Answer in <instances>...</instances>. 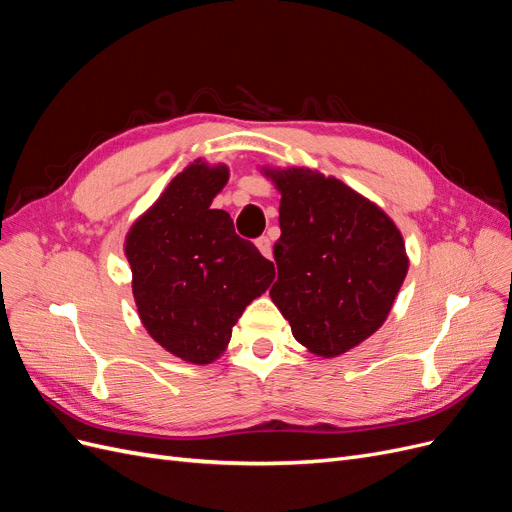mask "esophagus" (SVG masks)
Listing matches in <instances>:
<instances>
[{"mask_svg":"<svg viewBox=\"0 0 512 512\" xmlns=\"http://www.w3.org/2000/svg\"><path fill=\"white\" fill-rule=\"evenodd\" d=\"M256 247L260 250V254L265 258L273 256V245H271V237H260L256 239Z\"/></svg>","mask_w":512,"mask_h":512,"instance_id":"esophagus-1","label":"esophagus"}]
</instances>
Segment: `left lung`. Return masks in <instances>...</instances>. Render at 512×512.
<instances>
[{
    "mask_svg": "<svg viewBox=\"0 0 512 512\" xmlns=\"http://www.w3.org/2000/svg\"><path fill=\"white\" fill-rule=\"evenodd\" d=\"M260 173L282 194L273 303L312 354L331 359L356 348L389 318L406 280L410 260L397 224L320 170L262 166Z\"/></svg>",
    "mask_w": 512,
    "mask_h": 512,
    "instance_id": "obj_1",
    "label": "left lung"
}]
</instances>
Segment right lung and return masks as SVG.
<instances>
[{
    "mask_svg": "<svg viewBox=\"0 0 512 512\" xmlns=\"http://www.w3.org/2000/svg\"><path fill=\"white\" fill-rule=\"evenodd\" d=\"M226 164L194 160L130 226L123 252L143 327L181 361L209 365L228 348L243 309L265 292L273 262L213 209Z\"/></svg>",
    "mask_w": 512,
    "mask_h": 512,
    "instance_id": "1",
    "label": "right lung"
}]
</instances>
